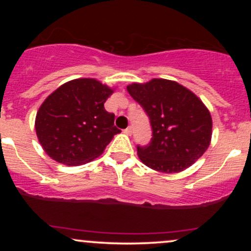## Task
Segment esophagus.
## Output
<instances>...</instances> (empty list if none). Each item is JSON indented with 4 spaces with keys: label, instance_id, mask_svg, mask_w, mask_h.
Segmentation results:
<instances>
[{
    "label": "esophagus",
    "instance_id": "1",
    "mask_svg": "<svg viewBox=\"0 0 251 251\" xmlns=\"http://www.w3.org/2000/svg\"><path fill=\"white\" fill-rule=\"evenodd\" d=\"M124 133L127 134V135H131L132 134V127H131V126H128L127 128L124 129Z\"/></svg>",
    "mask_w": 251,
    "mask_h": 251
}]
</instances>
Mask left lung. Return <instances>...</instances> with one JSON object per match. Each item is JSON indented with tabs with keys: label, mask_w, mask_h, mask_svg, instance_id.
I'll return each mask as SVG.
<instances>
[{
	"label": "left lung",
	"mask_w": 251,
	"mask_h": 251,
	"mask_svg": "<svg viewBox=\"0 0 251 251\" xmlns=\"http://www.w3.org/2000/svg\"><path fill=\"white\" fill-rule=\"evenodd\" d=\"M127 92L145 109L152 126L151 143L137 146L150 169L177 174L200 159L211 142L212 119L203 101L180 83L166 79L133 82Z\"/></svg>",
	"instance_id": "obj_1"
}]
</instances>
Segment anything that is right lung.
<instances>
[{
	"mask_svg": "<svg viewBox=\"0 0 251 251\" xmlns=\"http://www.w3.org/2000/svg\"><path fill=\"white\" fill-rule=\"evenodd\" d=\"M114 89L92 77L63 83L46 98L35 118V131L51 159L68 166L96 159L120 129L103 103Z\"/></svg>",
	"mask_w": 251,
	"mask_h": 251,
	"instance_id": "right-lung-1",
	"label": "right lung"
}]
</instances>
